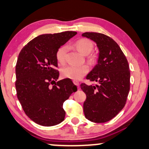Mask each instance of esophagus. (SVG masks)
Instances as JSON below:
<instances>
[{
  "mask_svg": "<svg viewBox=\"0 0 149 149\" xmlns=\"http://www.w3.org/2000/svg\"><path fill=\"white\" fill-rule=\"evenodd\" d=\"M73 83H74L77 86H78V87H79V86H80V83H79L78 81H77V80H73Z\"/></svg>",
  "mask_w": 149,
  "mask_h": 149,
  "instance_id": "esophagus-1",
  "label": "esophagus"
}]
</instances>
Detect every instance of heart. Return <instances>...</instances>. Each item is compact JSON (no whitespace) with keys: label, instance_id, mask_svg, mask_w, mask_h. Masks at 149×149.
Instances as JSON below:
<instances>
[{"label":"heart","instance_id":"1","mask_svg":"<svg viewBox=\"0 0 149 149\" xmlns=\"http://www.w3.org/2000/svg\"><path fill=\"white\" fill-rule=\"evenodd\" d=\"M74 47L79 52L83 55H88L93 49V44L91 40L86 38L79 39L74 43ZM68 47L63 45L58 49L56 52V59L61 64L65 63L66 61ZM89 61L93 62L95 61V56L91 55L89 56ZM88 72L87 66H67L62 69V75L65 78L72 79V80H80Z\"/></svg>","mask_w":149,"mask_h":149}]
</instances>
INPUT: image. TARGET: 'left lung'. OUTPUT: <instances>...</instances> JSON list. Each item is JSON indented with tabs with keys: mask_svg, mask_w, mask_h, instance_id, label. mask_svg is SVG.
<instances>
[{
	"mask_svg": "<svg viewBox=\"0 0 149 149\" xmlns=\"http://www.w3.org/2000/svg\"><path fill=\"white\" fill-rule=\"evenodd\" d=\"M99 49L97 64L86 76L97 84H80L86 95L83 104L86 118L96 123L108 122L124 108L130 90V70L127 58L119 45L103 33L85 32Z\"/></svg>",
	"mask_w": 149,
	"mask_h": 149,
	"instance_id": "left-lung-1",
	"label": "left lung"
}]
</instances>
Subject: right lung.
I'll return each mask as SVG.
<instances>
[{"label":"right lung","mask_w":149,"mask_h":149,"mask_svg":"<svg viewBox=\"0 0 149 149\" xmlns=\"http://www.w3.org/2000/svg\"><path fill=\"white\" fill-rule=\"evenodd\" d=\"M77 33L64 31L36 37L20 51L16 65L17 97L25 114L45 127L65 119L63 103L77 86L71 79L59 77L56 52Z\"/></svg>","instance_id":"add662e5"}]
</instances>
